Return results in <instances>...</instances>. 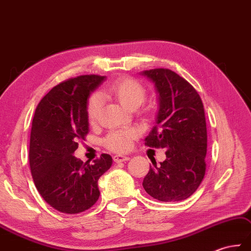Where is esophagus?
<instances>
[{
	"label": "esophagus",
	"mask_w": 251,
	"mask_h": 251,
	"mask_svg": "<svg viewBox=\"0 0 251 251\" xmlns=\"http://www.w3.org/2000/svg\"><path fill=\"white\" fill-rule=\"evenodd\" d=\"M114 161L116 163H120V162H126V161L130 160V157H127V155H121V154H116L113 157Z\"/></svg>",
	"instance_id": "obj_1"
}]
</instances>
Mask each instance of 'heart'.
<instances>
[{"label": "heart", "instance_id": "heart-1", "mask_svg": "<svg viewBox=\"0 0 251 251\" xmlns=\"http://www.w3.org/2000/svg\"><path fill=\"white\" fill-rule=\"evenodd\" d=\"M104 93L109 94L118 100L119 103L126 109H135L144 103L147 96L146 88L137 79L132 77H122L116 79L104 89ZM103 104L102 97L94 93L89 98L87 104V115L91 122H94L99 117ZM147 110H141V114H146ZM138 133L134 129H121L109 132L104 137L103 145L111 151L126 152L132 147L133 141H135Z\"/></svg>", "mask_w": 251, "mask_h": 251}]
</instances>
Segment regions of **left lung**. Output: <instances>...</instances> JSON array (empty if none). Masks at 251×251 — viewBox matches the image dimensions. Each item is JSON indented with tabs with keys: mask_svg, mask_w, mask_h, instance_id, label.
<instances>
[{
	"mask_svg": "<svg viewBox=\"0 0 251 251\" xmlns=\"http://www.w3.org/2000/svg\"><path fill=\"white\" fill-rule=\"evenodd\" d=\"M159 93L157 124L145 140L166 148V159L150 166L143 187L161 202L186 200L201 185L206 171L207 130L201 98L190 83L169 69L144 71Z\"/></svg>",
	"mask_w": 251,
	"mask_h": 251,
	"instance_id": "1",
	"label": "left lung"
}]
</instances>
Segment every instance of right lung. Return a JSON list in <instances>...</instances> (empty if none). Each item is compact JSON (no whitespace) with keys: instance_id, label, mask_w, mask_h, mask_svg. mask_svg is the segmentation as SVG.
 Returning a JSON list of instances; mask_svg holds the SVG:
<instances>
[{"instance_id":"right-lung-1","label":"right lung","mask_w":251,"mask_h":251,"mask_svg":"<svg viewBox=\"0 0 251 251\" xmlns=\"http://www.w3.org/2000/svg\"><path fill=\"white\" fill-rule=\"evenodd\" d=\"M104 76L81 75L53 87L35 109L30 137L29 162L37 191L58 211L79 214L96 204L98 180L113 163L102 153L83 163L73 153L89 132L88 98Z\"/></svg>"}]
</instances>
